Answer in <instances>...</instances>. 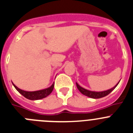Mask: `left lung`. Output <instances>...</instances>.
I'll return each mask as SVG.
<instances>
[{
  "instance_id": "8db88e82",
  "label": "left lung",
  "mask_w": 133,
  "mask_h": 133,
  "mask_svg": "<svg viewBox=\"0 0 133 133\" xmlns=\"http://www.w3.org/2000/svg\"><path fill=\"white\" fill-rule=\"evenodd\" d=\"M118 83H119V82H118V83H117V84H116L113 88H112V89H110L107 90H105V91H102V92L90 91V90H87V89H84V88L81 87V86H80L77 83H76V84H77V89L79 90L80 92L83 94V95H85V96H87V97H90V98H102V97H105V96L109 95V93H110V92H112V90L116 88V87L118 85Z\"/></svg>"
}]
</instances>
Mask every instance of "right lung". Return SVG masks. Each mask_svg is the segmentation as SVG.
Returning <instances> with one entry per match:
<instances>
[{"label": "right lung", "instance_id": "1", "mask_svg": "<svg viewBox=\"0 0 133 133\" xmlns=\"http://www.w3.org/2000/svg\"><path fill=\"white\" fill-rule=\"evenodd\" d=\"M14 87H15V89L18 90V92L21 94V95L24 96L25 98H28L29 100H32V101H35V100H39L42 99L43 98H45L47 96H49L51 92H52V90L54 89V85H55V83L50 86V87L47 88V89H43V90H37V91H32V92H29V91H25V90H21V89H18L16 86H15L13 84Z\"/></svg>", "mask_w": 133, "mask_h": 133}]
</instances>
